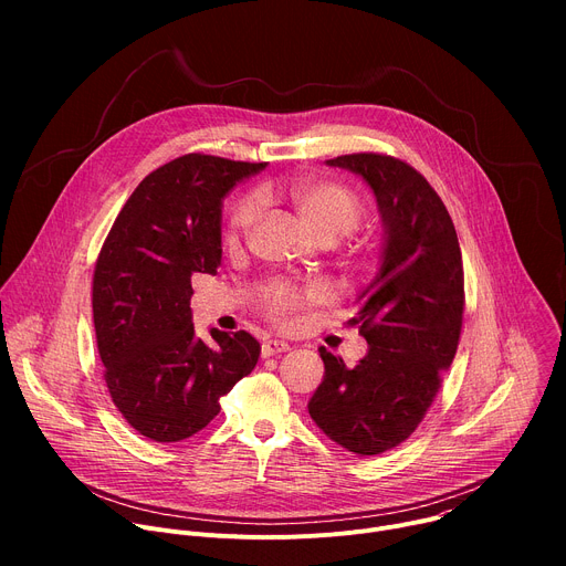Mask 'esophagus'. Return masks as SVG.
<instances>
[{
    "label": "esophagus",
    "instance_id": "1",
    "mask_svg": "<svg viewBox=\"0 0 566 566\" xmlns=\"http://www.w3.org/2000/svg\"><path fill=\"white\" fill-rule=\"evenodd\" d=\"M284 352H289V345H286L284 340H273V338H269V340H264V345H262V356H264V358L284 354Z\"/></svg>",
    "mask_w": 566,
    "mask_h": 566
}]
</instances>
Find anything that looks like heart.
<instances>
[{
	"instance_id": "b5f03b06",
	"label": "heart",
	"mask_w": 566,
	"mask_h": 566,
	"mask_svg": "<svg viewBox=\"0 0 566 566\" xmlns=\"http://www.w3.org/2000/svg\"><path fill=\"white\" fill-rule=\"evenodd\" d=\"M280 197H284L302 223L319 239V241H336L352 230L358 228L365 206L363 199L347 186L338 181H325V179H300L293 184L282 186ZM260 214V201L255 197L239 199L228 219V241H237L244 237ZM319 286H306V289H293L289 284H273L266 291V308L275 319H284L289 313L300 308L306 302L322 300Z\"/></svg>"
}]
</instances>
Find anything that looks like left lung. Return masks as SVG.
<instances>
[{
  "mask_svg": "<svg viewBox=\"0 0 566 566\" xmlns=\"http://www.w3.org/2000/svg\"><path fill=\"white\" fill-rule=\"evenodd\" d=\"M327 166L371 188L382 253L349 319L369 349L356 367L317 349L325 378L308 400V415L338 446L369 457L417 430L452 365L463 319V262L441 197L412 166L374 151L329 158Z\"/></svg>",
  "mask_w": 566,
  "mask_h": 566,
  "instance_id": "8db88e82",
  "label": "left lung"
}]
</instances>
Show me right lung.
Instances as JSON below:
<instances>
[{"label": "right lung", "instance_id": "1", "mask_svg": "<svg viewBox=\"0 0 566 566\" xmlns=\"http://www.w3.org/2000/svg\"><path fill=\"white\" fill-rule=\"evenodd\" d=\"M266 164L186 154L147 175L118 212L94 271V327L109 396L143 437L172 443L203 430L219 398L249 376V332L192 325V273L221 264V201Z\"/></svg>", "mask_w": 566, "mask_h": 566}]
</instances>
